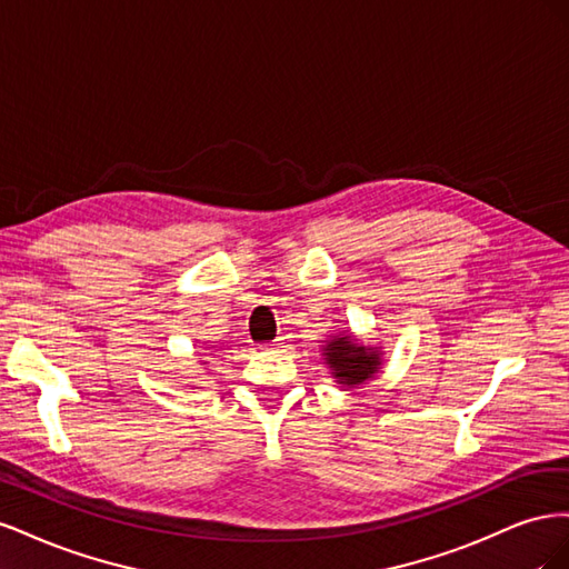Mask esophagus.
Segmentation results:
<instances>
[{"label": "esophagus", "instance_id": "34e87169", "mask_svg": "<svg viewBox=\"0 0 569 569\" xmlns=\"http://www.w3.org/2000/svg\"><path fill=\"white\" fill-rule=\"evenodd\" d=\"M284 343H287V339H284V337H278V339H274V341L270 343V347H272V349H284Z\"/></svg>", "mask_w": 569, "mask_h": 569}]
</instances>
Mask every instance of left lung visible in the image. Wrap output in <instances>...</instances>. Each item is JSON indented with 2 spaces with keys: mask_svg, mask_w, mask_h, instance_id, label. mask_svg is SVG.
<instances>
[{
  "mask_svg": "<svg viewBox=\"0 0 569 569\" xmlns=\"http://www.w3.org/2000/svg\"><path fill=\"white\" fill-rule=\"evenodd\" d=\"M322 356L341 387L366 385L382 368L380 347H363L351 335H335L327 339Z\"/></svg>",
  "mask_w": 569,
  "mask_h": 569,
  "instance_id": "obj_1",
  "label": "left lung"
}]
</instances>
